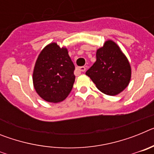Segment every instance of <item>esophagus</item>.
<instances>
[{
	"mask_svg": "<svg viewBox=\"0 0 154 154\" xmlns=\"http://www.w3.org/2000/svg\"><path fill=\"white\" fill-rule=\"evenodd\" d=\"M77 70H78L79 72H85V67H84V66H81V67L77 68Z\"/></svg>",
	"mask_w": 154,
	"mask_h": 154,
	"instance_id": "esophagus-1",
	"label": "esophagus"
}]
</instances>
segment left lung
I'll use <instances>...</instances> for the list:
<instances>
[{
    "label": "left lung",
    "instance_id": "left-lung-1",
    "mask_svg": "<svg viewBox=\"0 0 154 154\" xmlns=\"http://www.w3.org/2000/svg\"><path fill=\"white\" fill-rule=\"evenodd\" d=\"M99 90L115 96L126 88L131 68L126 57L112 41H107L96 51V62L85 72Z\"/></svg>",
    "mask_w": 154,
    "mask_h": 154
}]
</instances>
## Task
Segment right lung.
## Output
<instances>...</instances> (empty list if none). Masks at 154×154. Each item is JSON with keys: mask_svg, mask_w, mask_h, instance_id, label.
Wrapping results in <instances>:
<instances>
[{"mask_svg": "<svg viewBox=\"0 0 154 154\" xmlns=\"http://www.w3.org/2000/svg\"><path fill=\"white\" fill-rule=\"evenodd\" d=\"M75 65L67 49L51 43L42 50L33 72V83L37 93L50 103L61 102L72 89L75 76Z\"/></svg>", "mask_w": 154, "mask_h": 154, "instance_id": "add662e5", "label": "right lung"}]
</instances>
